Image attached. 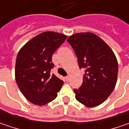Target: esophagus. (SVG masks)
<instances>
[{
  "label": "esophagus",
  "mask_w": 129,
  "mask_h": 129,
  "mask_svg": "<svg viewBox=\"0 0 129 129\" xmlns=\"http://www.w3.org/2000/svg\"><path fill=\"white\" fill-rule=\"evenodd\" d=\"M69 80H70V77H69V76H67V77H65V81H69Z\"/></svg>",
  "instance_id": "34e87169"
}]
</instances>
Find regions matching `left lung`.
<instances>
[{
  "mask_svg": "<svg viewBox=\"0 0 129 129\" xmlns=\"http://www.w3.org/2000/svg\"><path fill=\"white\" fill-rule=\"evenodd\" d=\"M67 41L77 56L80 69L85 70L81 86L73 90L75 98L88 107L98 106L116 85L117 59L106 43L91 33H75Z\"/></svg>",
  "mask_w": 129,
  "mask_h": 129,
  "instance_id": "left-lung-1",
  "label": "left lung"
}]
</instances>
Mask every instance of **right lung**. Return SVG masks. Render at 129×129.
Returning <instances> with one entry per match:
<instances>
[{"mask_svg":"<svg viewBox=\"0 0 129 129\" xmlns=\"http://www.w3.org/2000/svg\"><path fill=\"white\" fill-rule=\"evenodd\" d=\"M67 36L54 32L42 33L27 43L17 54L15 78L27 100L39 106L53 101L63 81L51 74L54 68L52 55Z\"/></svg>","mask_w":129,"mask_h":129,"instance_id":"obj_1","label":"right lung"}]
</instances>
